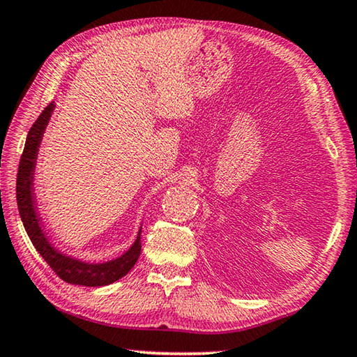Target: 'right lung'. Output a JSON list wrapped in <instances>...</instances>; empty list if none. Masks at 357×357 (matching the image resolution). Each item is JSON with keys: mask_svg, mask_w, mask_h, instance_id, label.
<instances>
[{"mask_svg": "<svg viewBox=\"0 0 357 357\" xmlns=\"http://www.w3.org/2000/svg\"><path fill=\"white\" fill-rule=\"evenodd\" d=\"M53 108H55V104L52 102V104H48L44 108L40 116L36 119L33 128L28 132L25 149H23V154L20 157L19 173H17V206H19L23 227H25L36 250L40 253L48 266L55 271L59 279L83 287L110 285V283L124 277L135 266L142 252V228L137 234L135 243L132 244L128 252L105 263L82 261L78 258L64 255L55 245L50 244V241H48V236L45 234L44 225L40 222L38 206H36L33 184L36 159H38L42 137H44L45 128L48 121H50Z\"/></svg>", "mask_w": 357, "mask_h": 357, "instance_id": "obj_1", "label": "right lung"}]
</instances>
